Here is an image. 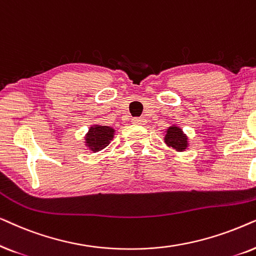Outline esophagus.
Listing matches in <instances>:
<instances>
[{
    "label": "esophagus",
    "instance_id": "obj_1",
    "mask_svg": "<svg viewBox=\"0 0 256 256\" xmlns=\"http://www.w3.org/2000/svg\"><path fill=\"white\" fill-rule=\"evenodd\" d=\"M132 122L136 125H144L146 122V119L144 117H136L132 119Z\"/></svg>",
    "mask_w": 256,
    "mask_h": 256
}]
</instances>
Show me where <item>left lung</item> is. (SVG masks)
Here are the masks:
<instances>
[{
  "instance_id": "8db88e82",
  "label": "left lung",
  "mask_w": 256,
  "mask_h": 256,
  "mask_svg": "<svg viewBox=\"0 0 256 256\" xmlns=\"http://www.w3.org/2000/svg\"><path fill=\"white\" fill-rule=\"evenodd\" d=\"M165 142L170 146V148H174L179 152L185 151L187 146H188V142H187L186 134H184L182 128L176 125L170 126L168 128V131H166V136H165Z\"/></svg>"
}]
</instances>
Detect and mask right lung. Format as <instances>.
Instances as JSON below:
<instances>
[{
	"label": "right lung",
	"instance_id": "obj_1",
	"mask_svg": "<svg viewBox=\"0 0 256 256\" xmlns=\"http://www.w3.org/2000/svg\"><path fill=\"white\" fill-rule=\"evenodd\" d=\"M114 130L110 126L94 125L85 136V145L92 152H98L106 148L114 139Z\"/></svg>",
	"mask_w": 256,
	"mask_h": 256
}]
</instances>
